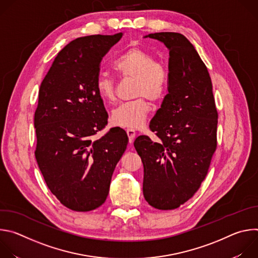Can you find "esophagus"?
<instances>
[{"mask_svg": "<svg viewBox=\"0 0 258 258\" xmlns=\"http://www.w3.org/2000/svg\"><path fill=\"white\" fill-rule=\"evenodd\" d=\"M126 134H127V137H128V140H130V143H132L136 137V131L133 130V128H127L126 130Z\"/></svg>", "mask_w": 258, "mask_h": 258, "instance_id": "obj_1", "label": "esophagus"}]
</instances>
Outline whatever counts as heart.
Returning a JSON list of instances; mask_svg holds the SVG:
<instances>
[{
	"mask_svg": "<svg viewBox=\"0 0 258 258\" xmlns=\"http://www.w3.org/2000/svg\"><path fill=\"white\" fill-rule=\"evenodd\" d=\"M114 70L123 80H135L133 101L123 103L112 112V122L115 125L139 128L147 120L150 112V103L162 100L168 86V71L158 63L155 57L138 46L128 48L113 63ZM95 88L98 96L107 103L116 100L115 81L101 73L96 79Z\"/></svg>",
	"mask_w": 258,
	"mask_h": 258,
	"instance_id": "heart-1",
	"label": "heart"
}]
</instances>
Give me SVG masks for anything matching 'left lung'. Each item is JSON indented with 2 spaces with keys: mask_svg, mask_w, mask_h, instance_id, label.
<instances>
[{
  "mask_svg": "<svg viewBox=\"0 0 258 258\" xmlns=\"http://www.w3.org/2000/svg\"><path fill=\"white\" fill-rule=\"evenodd\" d=\"M169 50L168 94L150 122L159 138L140 136L134 146L144 165L143 194L151 206L175 209L200 188L216 150L217 110L207 67L177 32L146 35Z\"/></svg>",
  "mask_w": 258,
  "mask_h": 258,
  "instance_id": "8db88e82",
  "label": "left lung"
}]
</instances>
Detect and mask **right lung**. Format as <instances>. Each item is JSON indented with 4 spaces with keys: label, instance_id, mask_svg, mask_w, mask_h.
<instances>
[{
    "label": "right lung",
    "instance_id": "1",
    "mask_svg": "<svg viewBox=\"0 0 258 258\" xmlns=\"http://www.w3.org/2000/svg\"><path fill=\"white\" fill-rule=\"evenodd\" d=\"M121 36L73 40L58 53L40 87L35 159L52 194L75 211H91L105 202L126 149L128 138L120 127L94 138L108 118L95 88L100 63Z\"/></svg>",
    "mask_w": 258,
    "mask_h": 258
}]
</instances>
